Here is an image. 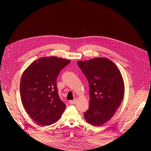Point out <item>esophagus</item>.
Instances as JSON below:
<instances>
[{"label":"esophagus","mask_w":151,"mask_h":151,"mask_svg":"<svg viewBox=\"0 0 151 151\" xmlns=\"http://www.w3.org/2000/svg\"><path fill=\"white\" fill-rule=\"evenodd\" d=\"M70 104L71 105H75L77 103V100H70Z\"/></svg>","instance_id":"esophagus-1"}]
</instances>
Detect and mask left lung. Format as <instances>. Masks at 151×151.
I'll return each mask as SVG.
<instances>
[{"mask_svg":"<svg viewBox=\"0 0 151 151\" xmlns=\"http://www.w3.org/2000/svg\"><path fill=\"white\" fill-rule=\"evenodd\" d=\"M77 63L89 85V107L86 121L99 126L111 119L121 104L124 94L123 78L115 63L107 58L80 60Z\"/></svg>","mask_w":151,"mask_h":151,"instance_id":"left-lung-1","label":"left lung"}]
</instances>
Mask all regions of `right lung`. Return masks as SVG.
Instances as JSON below:
<instances>
[{
    "mask_svg": "<svg viewBox=\"0 0 151 151\" xmlns=\"http://www.w3.org/2000/svg\"><path fill=\"white\" fill-rule=\"evenodd\" d=\"M70 60L50 56L40 58L24 71L20 94L26 112L38 125L46 126L59 121L66 108L59 97L56 80Z\"/></svg>",
    "mask_w": 151,
    "mask_h": 151,
    "instance_id": "1",
    "label": "right lung"
}]
</instances>
